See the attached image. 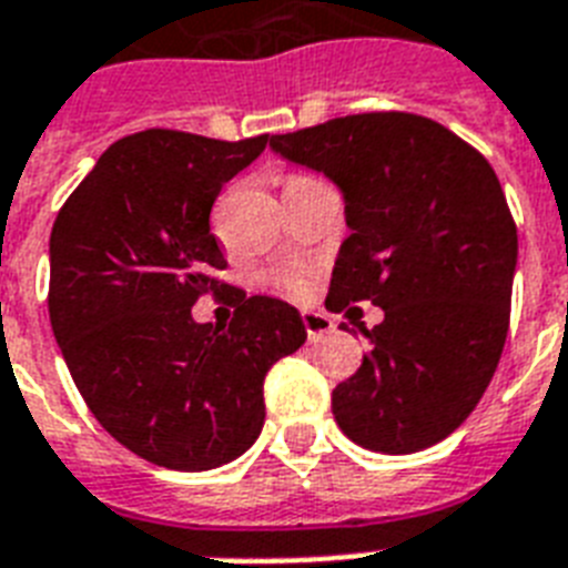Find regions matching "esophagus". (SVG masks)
Wrapping results in <instances>:
<instances>
[{"label": "esophagus", "mask_w": 568, "mask_h": 568, "mask_svg": "<svg viewBox=\"0 0 568 568\" xmlns=\"http://www.w3.org/2000/svg\"><path fill=\"white\" fill-rule=\"evenodd\" d=\"M303 327H306L310 342H318V338L333 333V321L327 315H321V312H303Z\"/></svg>", "instance_id": "34e87169"}]
</instances>
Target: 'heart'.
I'll return each mask as SVG.
<instances>
[{
  "instance_id": "heart-1",
  "label": "heart",
  "mask_w": 568,
  "mask_h": 568,
  "mask_svg": "<svg viewBox=\"0 0 568 568\" xmlns=\"http://www.w3.org/2000/svg\"><path fill=\"white\" fill-rule=\"evenodd\" d=\"M301 180H306V176H288V180H285V185H292V182H301ZM276 283L283 285L288 294L310 292V274H306L303 267H285V271H280V274H276Z\"/></svg>"
}]
</instances>
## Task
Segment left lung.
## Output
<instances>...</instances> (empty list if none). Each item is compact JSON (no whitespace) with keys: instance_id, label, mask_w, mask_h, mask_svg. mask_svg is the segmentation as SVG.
<instances>
[{"instance_id":"1","label":"left lung","mask_w":568,"mask_h":568,"mask_svg":"<svg viewBox=\"0 0 568 568\" xmlns=\"http://www.w3.org/2000/svg\"><path fill=\"white\" fill-rule=\"evenodd\" d=\"M280 159L324 173L345 200L327 310H383L368 356L333 388L347 439L415 454L466 422L501 359L519 235L484 155L404 111L351 114L271 138Z\"/></svg>"}]
</instances>
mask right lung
<instances>
[{
  "label": "right lung",
  "instance_id": "1",
  "mask_svg": "<svg viewBox=\"0 0 568 568\" xmlns=\"http://www.w3.org/2000/svg\"><path fill=\"white\" fill-rule=\"evenodd\" d=\"M267 141L123 138L49 235V321L70 377L97 422L155 466L209 471L241 457L265 424L267 368L306 342L301 312L265 294L241 292L230 327L191 318L196 297L223 288L214 196Z\"/></svg>",
  "mask_w": 568,
  "mask_h": 568
}]
</instances>
